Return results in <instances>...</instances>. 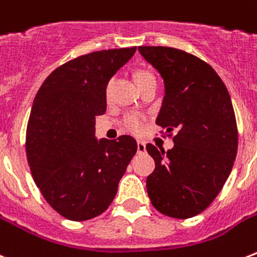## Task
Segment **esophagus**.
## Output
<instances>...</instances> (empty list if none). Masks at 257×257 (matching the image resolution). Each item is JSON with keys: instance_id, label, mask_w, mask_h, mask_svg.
I'll return each instance as SVG.
<instances>
[{"instance_id": "1", "label": "esophagus", "mask_w": 257, "mask_h": 257, "mask_svg": "<svg viewBox=\"0 0 257 257\" xmlns=\"http://www.w3.org/2000/svg\"><path fill=\"white\" fill-rule=\"evenodd\" d=\"M137 154H146V144L143 142H137Z\"/></svg>"}]
</instances>
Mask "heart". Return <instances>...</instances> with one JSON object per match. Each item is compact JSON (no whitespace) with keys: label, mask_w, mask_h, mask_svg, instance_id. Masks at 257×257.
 <instances>
[{"label":"heart","mask_w":257,"mask_h":257,"mask_svg":"<svg viewBox=\"0 0 257 257\" xmlns=\"http://www.w3.org/2000/svg\"><path fill=\"white\" fill-rule=\"evenodd\" d=\"M135 81H136L137 86H142L144 83L150 81H155V76L154 74L148 70H137L135 72ZM110 86H111V81L107 82L106 89H105V93L109 97V93H110ZM144 122H146V118H144V115L139 114V113H129L124 117V120H122V126H124L128 132L135 133V135H139V133L143 132V129H144Z\"/></svg>","instance_id":"heart-1"}]
</instances>
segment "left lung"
<instances>
[{"label":"left lung","instance_id":"8db88e82","mask_svg":"<svg viewBox=\"0 0 257 257\" xmlns=\"http://www.w3.org/2000/svg\"><path fill=\"white\" fill-rule=\"evenodd\" d=\"M139 52L163 78L166 95L156 124L175 144L167 152L147 144L155 160L148 197L162 214L190 218L214 201L237 155L230 95L210 64L189 52L171 47H139Z\"/></svg>","mask_w":257,"mask_h":257}]
</instances>
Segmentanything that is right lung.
I'll list each match as a JSON object with an SVG mask.
<instances>
[{
    "instance_id": "right-lung-1",
    "label": "right lung",
    "mask_w": 257,
    "mask_h": 257,
    "mask_svg": "<svg viewBox=\"0 0 257 257\" xmlns=\"http://www.w3.org/2000/svg\"><path fill=\"white\" fill-rule=\"evenodd\" d=\"M136 47L95 51L59 66L33 101L27 159L33 181L64 218L86 221L113 202L137 151L133 137L95 140V117L106 111V85Z\"/></svg>"
}]
</instances>
